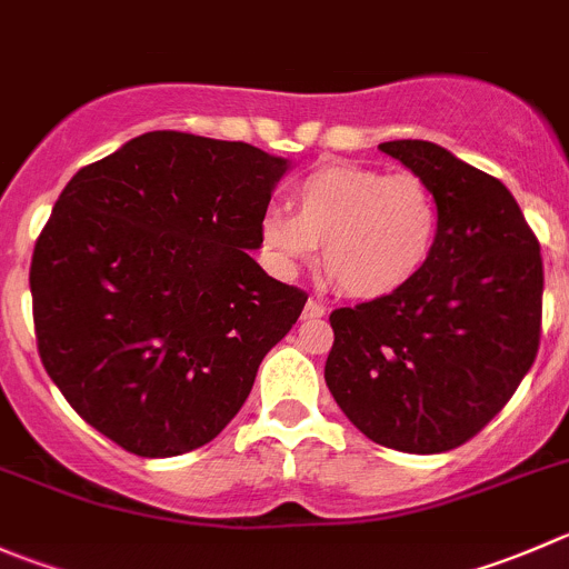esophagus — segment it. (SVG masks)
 Instances as JSON below:
<instances>
[{"label": "esophagus", "instance_id": "34e87169", "mask_svg": "<svg viewBox=\"0 0 569 569\" xmlns=\"http://www.w3.org/2000/svg\"><path fill=\"white\" fill-rule=\"evenodd\" d=\"M302 317H306V319L325 317V306H322V302H317V300H308L306 302V311H302Z\"/></svg>", "mask_w": 569, "mask_h": 569}]
</instances>
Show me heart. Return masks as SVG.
<instances>
[{
  "instance_id": "1",
  "label": "heart",
  "mask_w": 569,
  "mask_h": 569,
  "mask_svg": "<svg viewBox=\"0 0 569 569\" xmlns=\"http://www.w3.org/2000/svg\"><path fill=\"white\" fill-rule=\"evenodd\" d=\"M295 213L269 208L261 244L278 272L317 258L328 278L356 300H378L422 274L437 250L442 211L433 189L411 172L330 163L291 189Z\"/></svg>"
}]
</instances>
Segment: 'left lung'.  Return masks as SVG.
Wrapping results in <instances>:
<instances>
[{
    "mask_svg": "<svg viewBox=\"0 0 569 569\" xmlns=\"http://www.w3.org/2000/svg\"><path fill=\"white\" fill-rule=\"evenodd\" d=\"M378 150L431 186L442 230L413 283L330 313L325 383L372 442L445 453L481 431L537 358L542 256L498 178L431 141Z\"/></svg>",
    "mask_w": 569,
    "mask_h": 569,
    "instance_id": "obj_1",
    "label": "left lung"
}]
</instances>
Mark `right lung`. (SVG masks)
<instances>
[{"label": "right lung", "instance_id": "right-lung-1", "mask_svg": "<svg viewBox=\"0 0 569 569\" xmlns=\"http://www.w3.org/2000/svg\"><path fill=\"white\" fill-rule=\"evenodd\" d=\"M286 172L244 141L156 130L82 167L54 202L30 267L38 352L127 453L217 439L302 313L306 291L250 256Z\"/></svg>", "mask_w": 569, "mask_h": 569}]
</instances>
